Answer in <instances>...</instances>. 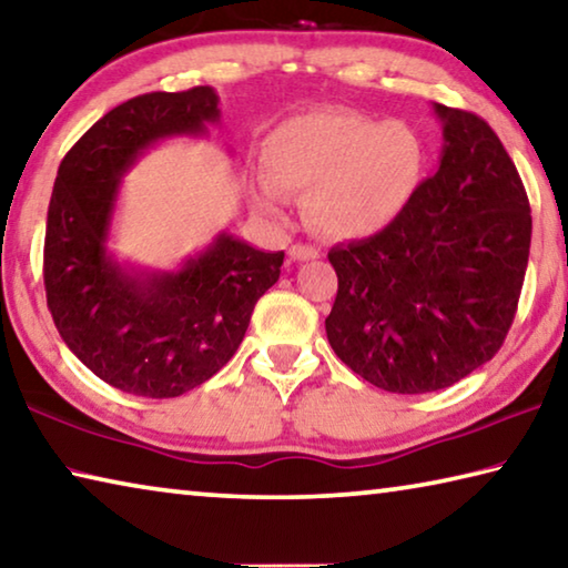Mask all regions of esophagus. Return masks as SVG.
Instances as JSON below:
<instances>
[{
    "mask_svg": "<svg viewBox=\"0 0 568 568\" xmlns=\"http://www.w3.org/2000/svg\"><path fill=\"white\" fill-rule=\"evenodd\" d=\"M318 255H321V250L313 245H293L291 247V261H315Z\"/></svg>",
    "mask_w": 568,
    "mask_h": 568,
    "instance_id": "esophagus-1",
    "label": "esophagus"
}]
</instances>
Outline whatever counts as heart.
<instances>
[{"instance_id":"b5f03b06","label":"heart","mask_w":568,"mask_h":568,"mask_svg":"<svg viewBox=\"0 0 568 568\" xmlns=\"http://www.w3.org/2000/svg\"><path fill=\"white\" fill-rule=\"evenodd\" d=\"M255 200L277 215L287 192L307 195L313 225L333 237H368L396 223L428 172L420 134L355 112L295 114L267 134Z\"/></svg>"}]
</instances>
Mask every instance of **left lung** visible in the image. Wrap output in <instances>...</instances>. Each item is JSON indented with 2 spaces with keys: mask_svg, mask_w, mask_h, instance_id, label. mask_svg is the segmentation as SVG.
<instances>
[{
  "mask_svg": "<svg viewBox=\"0 0 568 568\" xmlns=\"http://www.w3.org/2000/svg\"><path fill=\"white\" fill-rule=\"evenodd\" d=\"M444 152L396 223L335 245L325 333L338 358L390 393H430L491 361L521 295L531 207L486 120L434 104Z\"/></svg>",
  "mask_w": 568,
  "mask_h": 568,
  "instance_id": "8db88e82",
  "label": "left lung"
}]
</instances>
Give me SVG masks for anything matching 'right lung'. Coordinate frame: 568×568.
Returning a JSON list of instances; mask_svg holds the SVG:
<instances>
[{"label":"right lung","instance_id":"add662e5","mask_svg":"<svg viewBox=\"0 0 568 568\" xmlns=\"http://www.w3.org/2000/svg\"><path fill=\"white\" fill-rule=\"evenodd\" d=\"M213 88L150 92L110 110L57 172L44 235V291L57 331L112 388L175 398L213 378L243 343L255 303L285 253L220 233L178 271L122 265L108 250L120 182L168 138H200L220 120Z\"/></svg>","mask_w":568,"mask_h":568}]
</instances>
